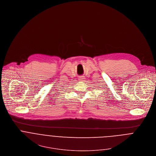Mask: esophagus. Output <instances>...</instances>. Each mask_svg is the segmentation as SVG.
<instances>
[{"mask_svg": "<svg viewBox=\"0 0 156 156\" xmlns=\"http://www.w3.org/2000/svg\"><path fill=\"white\" fill-rule=\"evenodd\" d=\"M85 78H84V76H80V78H79V80L80 81H83L84 80Z\"/></svg>", "mask_w": 156, "mask_h": 156, "instance_id": "34e87169", "label": "esophagus"}]
</instances>
